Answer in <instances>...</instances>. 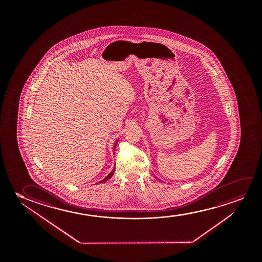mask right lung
Segmentation results:
<instances>
[{
    "instance_id": "1",
    "label": "right lung",
    "mask_w": 262,
    "mask_h": 262,
    "mask_svg": "<svg viewBox=\"0 0 262 262\" xmlns=\"http://www.w3.org/2000/svg\"><path fill=\"white\" fill-rule=\"evenodd\" d=\"M117 142H118V140H117V141L115 142V147H114V151H115V147H116V145H117ZM115 167H114V169H113V171H112V172H110V173H109V174H108V176H106V177H105V178H104V180H102L100 183H104V182H106V181H107L108 179H110L112 176H113V174H114V172H115Z\"/></svg>"
}]
</instances>
